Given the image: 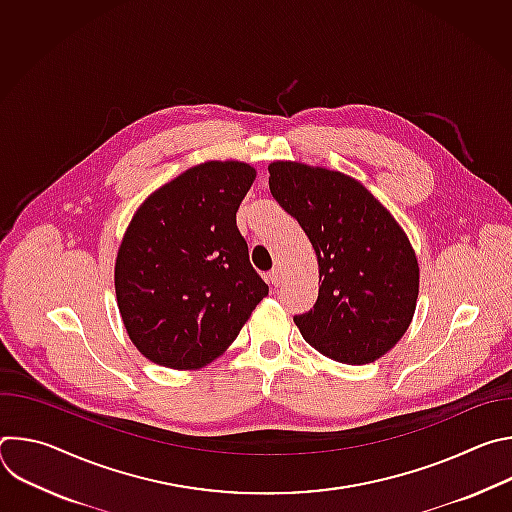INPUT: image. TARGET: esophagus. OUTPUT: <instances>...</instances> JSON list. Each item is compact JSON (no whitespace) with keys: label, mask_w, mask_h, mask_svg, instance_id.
<instances>
[{"label":"esophagus","mask_w":512,"mask_h":512,"mask_svg":"<svg viewBox=\"0 0 512 512\" xmlns=\"http://www.w3.org/2000/svg\"><path fill=\"white\" fill-rule=\"evenodd\" d=\"M267 279H269V283H271V285H281V283H283V279H285V271H283L281 267H273V269L269 271Z\"/></svg>","instance_id":"1"}]
</instances>
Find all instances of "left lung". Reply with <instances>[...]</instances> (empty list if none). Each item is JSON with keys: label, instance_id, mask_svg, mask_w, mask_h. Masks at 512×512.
Instances as JSON below:
<instances>
[{"label": "left lung", "instance_id": "obj_1", "mask_svg": "<svg viewBox=\"0 0 512 512\" xmlns=\"http://www.w3.org/2000/svg\"><path fill=\"white\" fill-rule=\"evenodd\" d=\"M269 190L308 235L320 265L314 308L294 316L324 356L367 364L411 324L419 267L407 235L360 182L296 162L269 164Z\"/></svg>", "mask_w": 512, "mask_h": 512}]
</instances>
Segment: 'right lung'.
<instances>
[{
    "instance_id": "add662e5",
    "label": "right lung",
    "mask_w": 512,
    "mask_h": 512,
    "mask_svg": "<svg viewBox=\"0 0 512 512\" xmlns=\"http://www.w3.org/2000/svg\"><path fill=\"white\" fill-rule=\"evenodd\" d=\"M255 180L241 162H206L145 200L115 263V294L137 350L168 369L225 352L269 294L237 210Z\"/></svg>"
}]
</instances>
